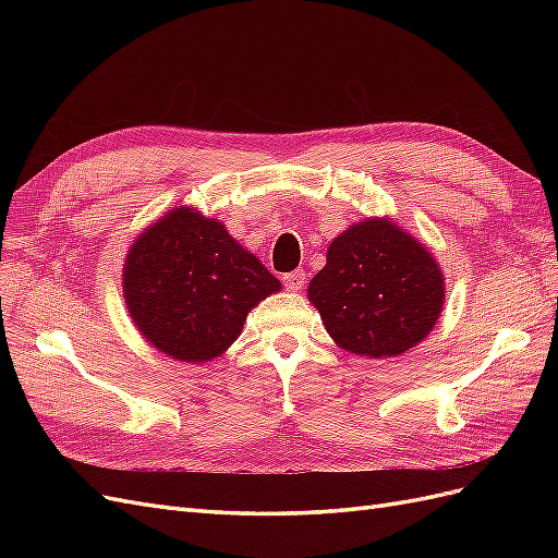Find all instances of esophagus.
<instances>
[{"instance_id":"1","label":"esophagus","mask_w":558,"mask_h":558,"mask_svg":"<svg viewBox=\"0 0 558 558\" xmlns=\"http://www.w3.org/2000/svg\"><path fill=\"white\" fill-rule=\"evenodd\" d=\"M281 281H283V286L286 289H289L291 293H298L302 286H305V275L300 272V269H295V272H286L283 277H281Z\"/></svg>"}]
</instances>
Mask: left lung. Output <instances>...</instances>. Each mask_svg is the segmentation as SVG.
Returning <instances> with one entry per match:
<instances>
[{
	"mask_svg": "<svg viewBox=\"0 0 558 558\" xmlns=\"http://www.w3.org/2000/svg\"><path fill=\"white\" fill-rule=\"evenodd\" d=\"M310 300L337 344L359 356L391 359L433 330L445 305V279L408 232L369 218L332 240Z\"/></svg>",
	"mask_w": 558,
	"mask_h": 558,
	"instance_id": "8db88e82",
	"label": "left lung"
}]
</instances>
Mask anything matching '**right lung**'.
<instances>
[{"instance_id":"1","label":"right lung","mask_w":558,"mask_h":558,"mask_svg":"<svg viewBox=\"0 0 558 558\" xmlns=\"http://www.w3.org/2000/svg\"><path fill=\"white\" fill-rule=\"evenodd\" d=\"M134 326L167 356L202 363L238 340L251 307L279 279L223 223L174 209L134 242L123 269Z\"/></svg>"}]
</instances>
